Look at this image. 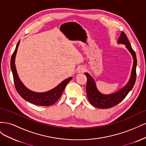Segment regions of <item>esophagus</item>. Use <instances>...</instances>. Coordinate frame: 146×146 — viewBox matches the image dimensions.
<instances>
[{
    "label": "esophagus",
    "mask_w": 146,
    "mask_h": 146,
    "mask_svg": "<svg viewBox=\"0 0 146 146\" xmlns=\"http://www.w3.org/2000/svg\"><path fill=\"white\" fill-rule=\"evenodd\" d=\"M86 70L85 68L83 67V66H80L77 69V73H83Z\"/></svg>",
    "instance_id": "1"
}]
</instances>
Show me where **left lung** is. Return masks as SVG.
Segmentation results:
<instances>
[{
	"instance_id": "obj_1",
	"label": "left lung",
	"mask_w": 146,
	"mask_h": 146,
	"mask_svg": "<svg viewBox=\"0 0 146 146\" xmlns=\"http://www.w3.org/2000/svg\"><path fill=\"white\" fill-rule=\"evenodd\" d=\"M117 44H124L125 48L133 57V66L131 71V75L129 81L121 89L116 92L105 94L102 93L97 88L94 79L90 74L85 72L87 77L86 94L90 102L94 107L99 108H110L116 105L124 99L128 93L132 90L136 81V68L137 65L136 56L135 51L132 48L130 42L128 40L125 34L121 32L120 36L117 40Z\"/></svg>"
}]
</instances>
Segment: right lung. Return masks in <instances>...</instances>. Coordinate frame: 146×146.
I'll return each mask as SVG.
<instances>
[{
  "instance_id": "obj_1",
  "label": "right lung",
  "mask_w": 146,
  "mask_h": 146,
  "mask_svg": "<svg viewBox=\"0 0 146 146\" xmlns=\"http://www.w3.org/2000/svg\"><path fill=\"white\" fill-rule=\"evenodd\" d=\"M19 43L20 40L17 42L15 50L12 55L10 64L11 70L13 73V79H14V83L17 92L24 100L34 105L45 106V107L53 105L60 98L65 87L72 80V77H70L67 79H65L54 88L46 92H39L29 90L21 80L16 68L15 58Z\"/></svg>"
}]
</instances>
